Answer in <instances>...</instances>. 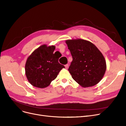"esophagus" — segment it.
<instances>
[{"label": "esophagus", "mask_w": 126, "mask_h": 126, "mask_svg": "<svg viewBox=\"0 0 126 126\" xmlns=\"http://www.w3.org/2000/svg\"><path fill=\"white\" fill-rule=\"evenodd\" d=\"M65 68L66 69H67L68 67V64H66L65 65Z\"/></svg>", "instance_id": "esophagus-1"}]
</instances>
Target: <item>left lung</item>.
<instances>
[{"instance_id":"1","label":"left lung","mask_w":126,"mask_h":126,"mask_svg":"<svg viewBox=\"0 0 126 126\" xmlns=\"http://www.w3.org/2000/svg\"><path fill=\"white\" fill-rule=\"evenodd\" d=\"M65 43L73 57L68 71L73 79L83 87L99 83L107 68L100 50L94 44L83 39L67 40Z\"/></svg>"}]
</instances>
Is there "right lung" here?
I'll use <instances>...</instances> for the list:
<instances>
[{"label": "right lung", "mask_w": 126, "mask_h": 126, "mask_svg": "<svg viewBox=\"0 0 126 126\" xmlns=\"http://www.w3.org/2000/svg\"><path fill=\"white\" fill-rule=\"evenodd\" d=\"M56 46L44 44L36 48L28 57L25 74L29 82L39 88H45L55 79L64 65L60 64L54 56Z\"/></svg>", "instance_id": "obj_1"}]
</instances>
